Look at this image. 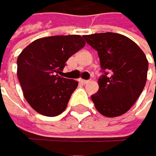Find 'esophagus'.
<instances>
[{"mask_svg":"<svg viewBox=\"0 0 156 156\" xmlns=\"http://www.w3.org/2000/svg\"><path fill=\"white\" fill-rule=\"evenodd\" d=\"M80 82L82 84H86V83H88L89 80H80Z\"/></svg>","mask_w":156,"mask_h":156,"instance_id":"obj_1","label":"esophagus"}]
</instances>
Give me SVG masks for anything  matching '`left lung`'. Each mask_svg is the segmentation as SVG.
<instances>
[{
	"instance_id": "obj_1",
	"label": "left lung",
	"mask_w": 156,
	"mask_h": 156,
	"mask_svg": "<svg viewBox=\"0 0 156 156\" xmlns=\"http://www.w3.org/2000/svg\"><path fill=\"white\" fill-rule=\"evenodd\" d=\"M98 52L103 75L99 90L91 96L96 110L115 117L125 114L146 85L149 63L134 41L116 33H100L82 37Z\"/></svg>"
}]
</instances>
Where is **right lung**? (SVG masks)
I'll return each instance as SVG.
<instances>
[{"label":"right lung","mask_w":156,"mask_h":156,"mask_svg":"<svg viewBox=\"0 0 156 156\" xmlns=\"http://www.w3.org/2000/svg\"><path fill=\"white\" fill-rule=\"evenodd\" d=\"M85 45L79 35L36 40L17 58V76L26 101L39 114L56 116L67 108L79 82L59 76L67 60Z\"/></svg>","instance_id":"right-lung-1"}]
</instances>
